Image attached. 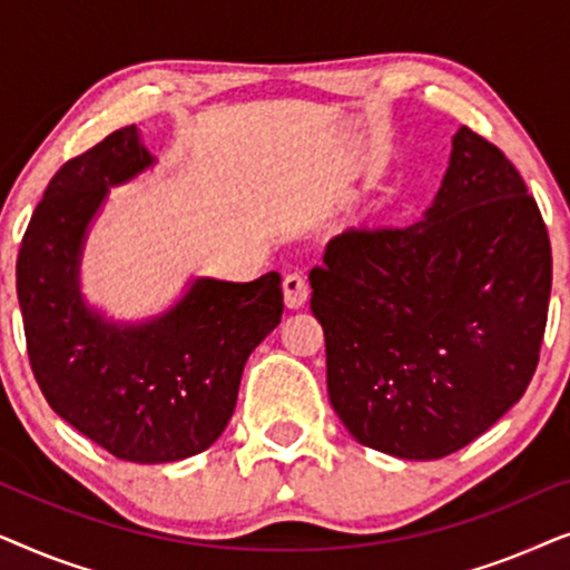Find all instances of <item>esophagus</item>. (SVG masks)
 Returning <instances> with one entry per match:
<instances>
[{"mask_svg":"<svg viewBox=\"0 0 570 570\" xmlns=\"http://www.w3.org/2000/svg\"><path fill=\"white\" fill-rule=\"evenodd\" d=\"M283 291H285V303L287 308H301L308 298V283L301 272H291L283 279Z\"/></svg>","mask_w":570,"mask_h":570,"instance_id":"esophagus-1","label":"esophagus"}]
</instances>
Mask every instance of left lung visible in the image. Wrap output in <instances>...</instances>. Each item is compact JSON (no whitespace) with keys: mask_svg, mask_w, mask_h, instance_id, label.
Masks as SVG:
<instances>
[{"mask_svg":"<svg viewBox=\"0 0 570 570\" xmlns=\"http://www.w3.org/2000/svg\"><path fill=\"white\" fill-rule=\"evenodd\" d=\"M308 279L330 402L368 449L454 454L521 400L540 363L548 225L501 147L470 127L423 220L347 228Z\"/></svg>","mask_w":570,"mask_h":570,"instance_id":"8db88e82","label":"left lung"}]
</instances>
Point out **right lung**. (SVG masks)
I'll use <instances>...</instances> for the list:
<instances>
[{
  "mask_svg": "<svg viewBox=\"0 0 570 570\" xmlns=\"http://www.w3.org/2000/svg\"><path fill=\"white\" fill-rule=\"evenodd\" d=\"M153 158L135 124L67 160L46 186L18 254V301L46 402L116 459L166 464L213 446L236 410L252 350L283 318L277 272L197 279L166 316L116 326L85 308L77 262L108 186Z\"/></svg>",
  "mask_w": 570,
  "mask_h": 570,
  "instance_id": "right-lung-1",
  "label": "right lung"
}]
</instances>
